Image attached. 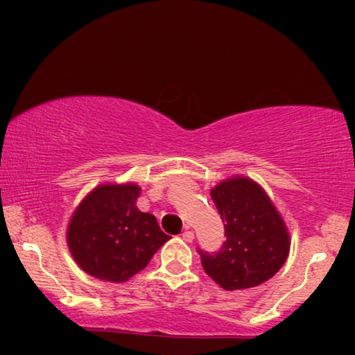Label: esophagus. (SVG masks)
I'll return each instance as SVG.
<instances>
[{"label":"esophagus","mask_w":355,"mask_h":355,"mask_svg":"<svg viewBox=\"0 0 355 355\" xmlns=\"http://www.w3.org/2000/svg\"><path fill=\"white\" fill-rule=\"evenodd\" d=\"M182 239L185 240V242H191V240H193V232H191L190 229H187V230L182 234Z\"/></svg>","instance_id":"obj_1"}]
</instances>
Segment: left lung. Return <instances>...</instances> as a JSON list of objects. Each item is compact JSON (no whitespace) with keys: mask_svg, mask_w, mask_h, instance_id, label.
Listing matches in <instances>:
<instances>
[{"mask_svg":"<svg viewBox=\"0 0 355 355\" xmlns=\"http://www.w3.org/2000/svg\"><path fill=\"white\" fill-rule=\"evenodd\" d=\"M210 197L225 222L218 252L198 248L203 270L225 291L263 284L282 268L291 240L282 217L260 185L245 177L227 178Z\"/></svg>","mask_w":355,"mask_h":355,"instance_id":"obj_1","label":"left lung"}]
</instances>
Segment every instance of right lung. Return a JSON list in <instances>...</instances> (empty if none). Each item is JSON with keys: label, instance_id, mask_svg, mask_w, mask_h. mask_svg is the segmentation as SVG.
I'll return each instance as SVG.
<instances>
[{"label": "right lung", "instance_id": "add662e5", "mask_svg": "<svg viewBox=\"0 0 355 355\" xmlns=\"http://www.w3.org/2000/svg\"><path fill=\"white\" fill-rule=\"evenodd\" d=\"M138 195L135 183H105L80 203L67 240L81 270L108 282H126L170 239L155 215L137 209Z\"/></svg>", "mask_w": 355, "mask_h": 355}]
</instances>
